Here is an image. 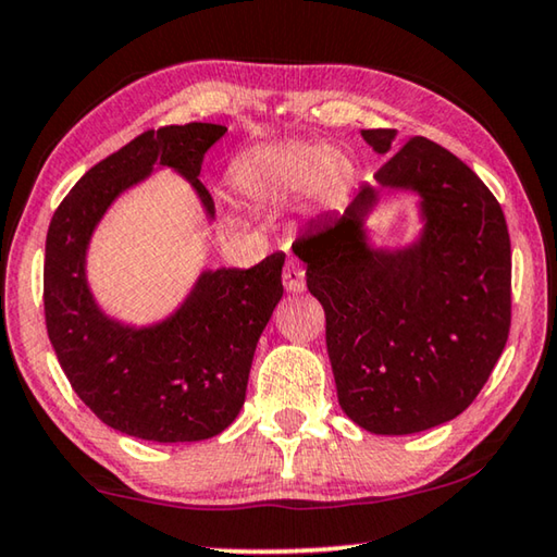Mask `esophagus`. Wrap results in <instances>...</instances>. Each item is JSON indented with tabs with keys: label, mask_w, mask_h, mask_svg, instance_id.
Masks as SVG:
<instances>
[{
	"label": "esophagus",
	"mask_w": 557,
	"mask_h": 557,
	"mask_svg": "<svg viewBox=\"0 0 557 557\" xmlns=\"http://www.w3.org/2000/svg\"><path fill=\"white\" fill-rule=\"evenodd\" d=\"M282 282H285V289L292 292H305L307 282H305V268H301L299 260H289L285 265V272H282Z\"/></svg>",
	"instance_id": "obj_1"
}]
</instances>
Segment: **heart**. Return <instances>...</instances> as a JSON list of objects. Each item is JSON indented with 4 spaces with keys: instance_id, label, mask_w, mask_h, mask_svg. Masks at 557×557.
I'll return each mask as SVG.
<instances>
[{
    "instance_id": "heart-1",
    "label": "heart",
    "mask_w": 557,
    "mask_h": 557,
    "mask_svg": "<svg viewBox=\"0 0 557 557\" xmlns=\"http://www.w3.org/2000/svg\"><path fill=\"white\" fill-rule=\"evenodd\" d=\"M231 178L250 199H292L307 191L317 206L334 209L351 191L356 169L342 149L295 139L243 154Z\"/></svg>"
}]
</instances>
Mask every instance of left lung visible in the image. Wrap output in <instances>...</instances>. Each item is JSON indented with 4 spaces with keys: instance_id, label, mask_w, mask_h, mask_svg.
Wrapping results in <instances>:
<instances>
[{
    "instance_id": "1",
    "label": "left lung",
    "mask_w": 557,
    "mask_h": 557,
    "mask_svg": "<svg viewBox=\"0 0 557 557\" xmlns=\"http://www.w3.org/2000/svg\"><path fill=\"white\" fill-rule=\"evenodd\" d=\"M395 129H361L391 154ZM385 190L421 199L423 228L403 249L368 240ZM326 314L338 405L373 435L455 420L492 375L511 326V240L494 194L445 147L412 137L344 215L326 213L292 245Z\"/></svg>"
}]
</instances>
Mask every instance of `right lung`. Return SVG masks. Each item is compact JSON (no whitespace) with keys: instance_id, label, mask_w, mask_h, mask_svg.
<instances>
[{"instance_id":"1","label":"right lung","mask_w":557,"mask_h":557,"mask_svg":"<svg viewBox=\"0 0 557 557\" xmlns=\"http://www.w3.org/2000/svg\"><path fill=\"white\" fill-rule=\"evenodd\" d=\"M223 125L188 122L147 129L102 159L71 188L46 235L44 312L73 391L108 428L149 442H199L238 418L258 338L282 299L285 252L256 268L203 270L162 322L135 326L106 314L92 297L86 258L102 215L154 169L182 174L213 221L199 182L203 154Z\"/></svg>"}]
</instances>
